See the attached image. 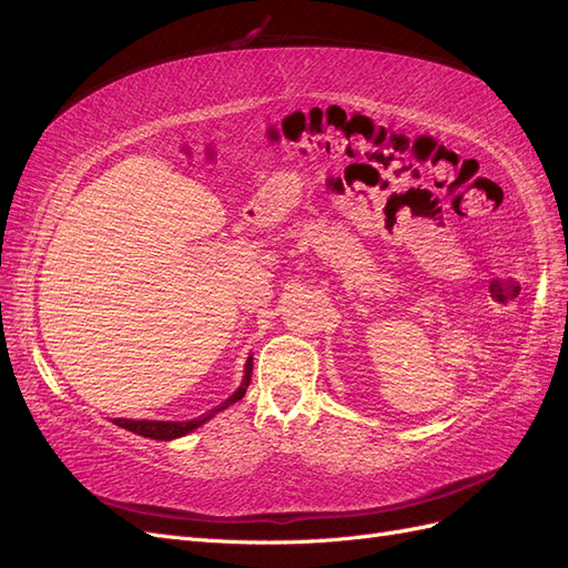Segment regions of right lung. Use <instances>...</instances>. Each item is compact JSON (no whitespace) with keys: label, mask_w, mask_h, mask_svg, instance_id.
Returning <instances> with one entry per match:
<instances>
[{"label":"right lung","mask_w":568,"mask_h":568,"mask_svg":"<svg viewBox=\"0 0 568 568\" xmlns=\"http://www.w3.org/2000/svg\"><path fill=\"white\" fill-rule=\"evenodd\" d=\"M251 372H253V357H248V359H246V372H244V382H242V386H239L225 403H222V405H220V407H215V409H211L209 415H203V417L189 419V422H156V419H153V422H149V419L134 422V419H113V424L128 428V432H132V434H136V436L153 438V440H173V438L186 436V434H192L194 428H199L201 424L209 422V419L215 415V412H222L225 407L234 405L236 400H242V398H244V393H246V388H248V384H251Z\"/></svg>","instance_id":"1"}]
</instances>
